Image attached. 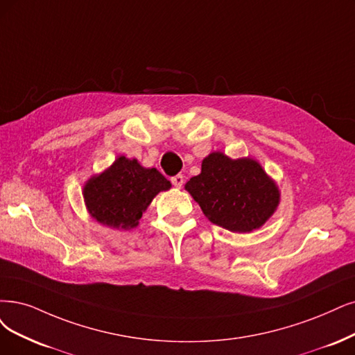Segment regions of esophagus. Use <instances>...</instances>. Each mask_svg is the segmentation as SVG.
I'll use <instances>...</instances> for the list:
<instances>
[{"label":"esophagus","mask_w":355,"mask_h":355,"mask_svg":"<svg viewBox=\"0 0 355 355\" xmlns=\"http://www.w3.org/2000/svg\"><path fill=\"white\" fill-rule=\"evenodd\" d=\"M171 182H173V186H174V187L181 189V187H182V184H184V177H182L181 174H178V175H175V177L171 178Z\"/></svg>","instance_id":"obj_1"}]
</instances>
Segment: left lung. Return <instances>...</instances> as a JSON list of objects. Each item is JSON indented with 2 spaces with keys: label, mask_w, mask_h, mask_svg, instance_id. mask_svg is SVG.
<instances>
[{
  "label": "left lung",
  "mask_w": 355,
  "mask_h": 355,
  "mask_svg": "<svg viewBox=\"0 0 355 355\" xmlns=\"http://www.w3.org/2000/svg\"><path fill=\"white\" fill-rule=\"evenodd\" d=\"M186 190L205 216L232 232H252L273 215L281 193L261 165L250 159H231L214 152L202 162V173L187 181Z\"/></svg>",
  "instance_id": "obj_1"
}]
</instances>
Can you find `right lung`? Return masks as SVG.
Wrapping results in <instances>:
<instances>
[{
  "label": "right lung",
  "mask_w": 355,
  "mask_h": 355,
  "mask_svg": "<svg viewBox=\"0 0 355 355\" xmlns=\"http://www.w3.org/2000/svg\"><path fill=\"white\" fill-rule=\"evenodd\" d=\"M171 189L156 168H144L137 159L118 156L102 174L87 180L83 198L90 216L115 230H131L155 196Z\"/></svg>",
  "instance_id": "right-lung-1"
}]
</instances>
